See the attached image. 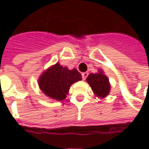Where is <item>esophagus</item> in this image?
Instances as JSON below:
<instances>
[{"label":"esophagus","mask_w":149,"mask_h":149,"mask_svg":"<svg viewBox=\"0 0 149 149\" xmlns=\"http://www.w3.org/2000/svg\"><path fill=\"white\" fill-rule=\"evenodd\" d=\"M88 73L87 72H84V73H82V79H85L86 78H87V76H88Z\"/></svg>","instance_id":"esophagus-1"}]
</instances>
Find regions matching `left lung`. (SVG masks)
<instances>
[{"instance_id": "8db88e82", "label": "left lung", "mask_w": 149, "mask_h": 149, "mask_svg": "<svg viewBox=\"0 0 149 149\" xmlns=\"http://www.w3.org/2000/svg\"><path fill=\"white\" fill-rule=\"evenodd\" d=\"M95 95L100 98H104L110 92V84L109 79L101 70L99 73L89 74L86 79Z\"/></svg>"}]
</instances>
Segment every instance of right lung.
<instances>
[{
	"instance_id": "right-lung-1",
	"label": "right lung",
	"mask_w": 149,
	"mask_h": 149,
	"mask_svg": "<svg viewBox=\"0 0 149 149\" xmlns=\"http://www.w3.org/2000/svg\"><path fill=\"white\" fill-rule=\"evenodd\" d=\"M82 79L76 69L69 70L56 63L47 69L39 78L40 89L47 97L52 100H65L71 84Z\"/></svg>"
}]
</instances>
